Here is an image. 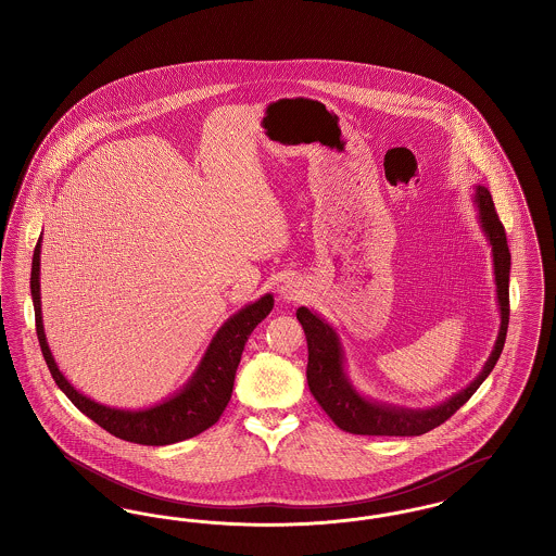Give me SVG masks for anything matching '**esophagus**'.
Masks as SVG:
<instances>
[{
  "label": "esophagus",
  "mask_w": 556,
  "mask_h": 556,
  "mask_svg": "<svg viewBox=\"0 0 556 556\" xmlns=\"http://www.w3.org/2000/svg\"><path fill=\"white\" fill-rule=\"evenodd\" d=\"M279 293H281V298L283 300H288V302H293V300H300L302 298V293H304V288H302V283L300 281H286L281 288H279Z\"/></svg>",
  "instance_id": "esophagus-1"
}]
</instances>
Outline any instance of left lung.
<instances>
[{"label":"left lung","mask_w":556,"mask_h":556,"mask_svg":"<svg viewBox=\"0 0 556 556\" xmlns=\"http://www.w3.org/2000/svg\"><path fill=\"white\" fill-rule=\"evenodd\" d=\"M473 202L477 206V220L492 248V265H494V283H496V300L501 313V329L492 354L476 379L460 392L448 400L427 406V408H406L396 404L377 402L363 396L348 377L345 370L344 348L336 329L318 317L317 313L300 306L295 317L300 320L306 344H308V367L306 379L311 394L315 396L320 408L329 415V419L356 435H421L433 427L450 419L469 397L473 396L477 388L492 372L496 361L503 354L506 327H508V273H510V252L506 243L503 223L496 214L492 195L488 187L476 186Z\"/></svg>","instance_id":"8db88e82"}]
</instances>
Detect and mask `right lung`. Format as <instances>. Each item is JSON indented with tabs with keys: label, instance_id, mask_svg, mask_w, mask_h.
I'll return each instance as SVG.
<instances>
[{
	"label": "right lung",
	"instance_id": "obj_1",
	"mask_svg": "<svg viewBox=\"0 0 556 556\" xmlns=\"http://www.w3.org/2000/svg\"><path fill=\"white\" fill-rule=\"evenodd\" d=\"M39 270H41V238L33 252V268H30V295L35 306V325L37 338L52 372L55 386L68 396V400L87 415L91 421L104 427L108 433L127 440L132 444L143 446H166L175 442H184L193 438L218 421L223 410L227 408L236 370L243 345L248 342L254 327L266 318L273 311V295L265 293L252 304H245L233 317L227 318L220 329L214 333L211 345L206 348L198 369L189 377L186 386L166 400L150 408L139 410H125L104 406L91 397L83 396L79 390L62 375L53 361L52 350L46 340L43 317H41V286H39Z\"/></svg>",
	"mask_w": 556,
	"mask_h": 556
}]
</instances>
